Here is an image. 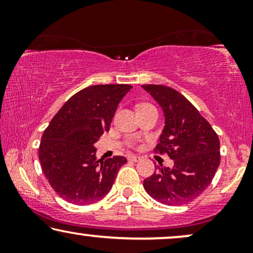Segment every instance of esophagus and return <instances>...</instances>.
<instances>
[{
    "label": "esophagus",
    "mask_w": 253,
    "mask_h": 253,
    "mask_svg": "<svg viewBox=\"0 0 253 253\" xmlns=\"http://www.w3.org/2000/svg\"><path fill=\"white\" fill-rule=\"evenodd\" d=\"M129 160L130 161H133V162H138V161L141 160V158L138 157V155H130Z\"/></svg>",
    "instance_id": "1"
}]
</instances>
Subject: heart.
I'll return each mask as SVG.
<instances>
[{"label": "heart", "instance_id": "heart-1", "mask_svg": "<svg viewBox=\"0 0 253 253\" xmlns=\"http://www.w3.org/2000/svg\"><path fill=\"white\" fill-rule=\"evenodd\" d=\"M140 106H146V105H140ZM140 106H139V107H140Z\"/></svg>", "mask_w": 253, "mask_h": 253}]
</instances>
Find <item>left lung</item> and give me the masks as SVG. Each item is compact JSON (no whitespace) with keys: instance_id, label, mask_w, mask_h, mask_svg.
I'll list each match as a JSON object with an SVG mask.
<instances>
[{"instance_id":"1","label":"left lung","mask_w":253,"mask_h":253,"mask_svg":"<svg viewBox=\"0 0 253 253\" xmlns=\"http://www.w3.org/2000/svg\"><path fill=\"white\" fill-rule=\"evenodd\" d=\"M164 110L165 127L155 152L167 153L174 166L158 167L144 179L152 198L166 205L192 202L211 184L220 165L219 137L196 107L176 89L143 85Z\"/></svg>"}]
</instances>
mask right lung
Segmentation results:
<instances>
[{"label":"right lung","mask_w":253,"mask_h":253,"mask_svg":"<svg viewBox=\"0 0 253 253\" xmlns=\"http://www.w3.org/2000/svg\"><path fill=\"white\" fill-rule=\"evenodd\" d=\"M131 85H93L62 106L41 137L39 159L51 188L76 205L99 202L110 191L126 159L95 157L94 144L110 123Z\"/></svg>","instance_id":"1"}]
</instances>
